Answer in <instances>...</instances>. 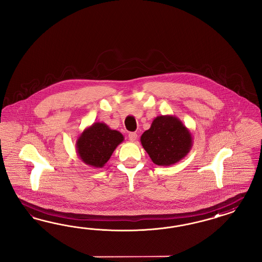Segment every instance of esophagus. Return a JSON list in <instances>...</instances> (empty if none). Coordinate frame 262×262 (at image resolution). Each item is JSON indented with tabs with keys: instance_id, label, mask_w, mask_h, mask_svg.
Returning <instances> with one entry per match:
<instances>
[{
	"instance_id": "esophagus-1",
	"label": "esophagus",
	"mask_w": 262,
	"mask_h": 262,
	"mask_svg": "<svg viewBox=\"0 0 262 262\" xmlns=\"http://www.w3.org/2000/svg\"><path fill=\"white\" fill-rule=\"evenodd\" d=\"M128 139L134 142V141H135V140L137 139V134H135V133H129V134H128Z\"/></svg>"
}]
</instances>
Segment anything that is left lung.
Here are the masks:
<instances>
[{
    "mask_svg": "<svg viewBox=\"0 0 262 262\" xmlns=\"http://www.w3.org/2000/svg\"><path fill=\"white\" fill-rule=\"evenodd\" d=\"M144 150L159 166H170L187 156L193 146L189 129L174 115L156 117L140 138Z\"/></svg>",
    "mask_w": 262,
    "mask_h": 262,
    "instance_id": "1",
    "label": "left lung"
}]
</instances>
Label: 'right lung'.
Masks as SVG:
<instances>
[{
  "label": "right lung",
  "instance_id": "obj_1",
  "mask_svg": "<svg viewBox=\"0 0 262 262\" xmlns=\"http://www.w3.org/2000/svg\"><path fill=\"white\" fill-rule=\"evenodd\" d=\"M124 141L123 135L102 122L93 123L79 135L76 150L80 160L89 166L102 168L111 159L117 146Z\"/></svg>",
  "mask_w": 262,
  "mask_h": 262
}]
</instances>
